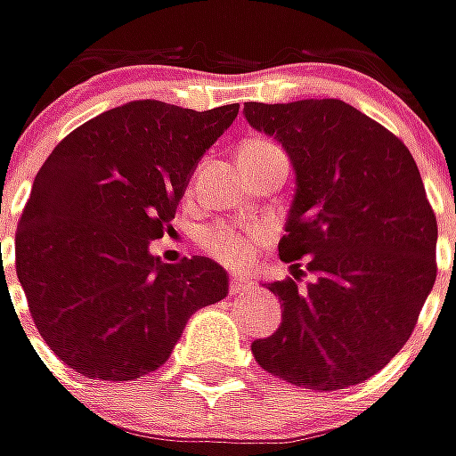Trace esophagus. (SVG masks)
Returning a JSON list of instances; mask_svg holds the SVG:
<instances>
[{
	"instance_id": "1",
	"label": "esophagus",
	"mask_w": 456,
	"mask_h": 456,
	"mask_svg": "<svg viewBox=\"0 0 456 456\" xmlns=\"http://www.w3.org/2000/svg\"><path fill=\"white\" fill-rule=\"evenodd\" d=\"M248 289H253V279H248V276H232L229 279V294H242Z\"/></svg>"
}]
</instances>
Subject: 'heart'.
Listing matches in <instances>:
<instances>
[{"mask_svg": "<svg viewBox=\"0 0 456 456\" xmlns=\"http://www.w3.org/2000/svg\"><path fill=\"white\" fill-rule=\"evenodd\" d=\"M260 147H273L268 142L253 139L248 144H242V149H260ZM203 248L211 255H216L219 260H224L227 265H248L257 253V245L263 242V229L260 227H237V224H211L201 232Z\"/></svg>", "mask_w": 456, "mask_h": 456, "instance_id": "obj_1", "label": "heart"}]
</instances>
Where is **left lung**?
Here are the masks:
<instances>
[{
    "mask_svg": "<svg viewBox=\"0 0 456 456\" xmlns=\"http://www.w3.org/2000/svg\"><path fill=\"white\" fill-rule=\"evenodd\" d=\"M242 113L281 144L297 180L279 242L294 279L265 283L281 325L253 340L255 362L297 387L359 385L405 346L436 281L439 229L413 154L343 100ZM302 256L315 273L307 287L296 283Z\"/></svg>",
    "mask_w": 456,
    "mask_h": 456,
    "instance_id": "left-lung-1",
    "label": "left lung"
}]
</instances>
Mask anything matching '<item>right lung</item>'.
<instances>
[{"mask_svg": "<svg viewBox=\"0 0 456 456\" xmlns=\"http://www.w3.org/2000/svg\"><path fill=\"white\" fill-rule=\"evenodd\" d=\"M240 105L131 100L48 154L17 224V279L51 351L90 379H139L170 359L196 309L229 294L211 257L149 253L170 232L206 149Z\"/></svg>", "mask_w": 456, "mask_h": 456, "instance_id": "add662e5", "label": "right lung"}]
</instances>
